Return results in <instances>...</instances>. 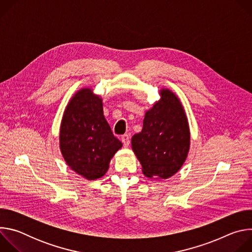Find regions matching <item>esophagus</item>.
Segmentation results:
<instances>
[{
  "mask_svg": "<svg viewBox=\"0 0 252 252\" xmlns=\"http://www.w3.org/2000/svg\"><path fill=\"white\" fill-rule=\"evenodd\" d=\"M122 141H123V143H124V146H125L126 148H127V147L129 146V142H130L129 135H128V134H124V135L122 136Z\"/></svg>",
  "mask_w": 252,
  "mask_h": 252,
  "instance_id": "obj_1",
  "label": "esophagus"
}]
</instances>
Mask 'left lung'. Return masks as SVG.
Wrapping results in <instances>:
<instances>
[{"instance_id": "1", "label": "left lung", "mask_w": 252, "mask_h": 252, "mask_svg": "<svg viewBox=\"0 0 252 252\" xmlns=\"http://www.w3.org/2000/svg\"><path fill=\"white\" fill-rule=\"evenodd\" d=\"M146 112L142 129L131 137V149L149 178L166 179L184 165L190 148V130L185 107L169 89Z\"/></svg>"}]
</instances>
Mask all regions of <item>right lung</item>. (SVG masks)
<instances>
[{
	"instance_id": "1",
	"label": "right lung",
	"mask_w": 252,
	"mask_h": 252,
	"mask_svg": "<svg viewBox=\"0 0 252 252\" xmlns=\"http://www.w3.org/2000/svg\"><path fill=\"white\" fill-rule=\"evenodd\" d=\"M102 98L82 88L67 102L60 126L59 145L68 165L88 181L102 177L123 143L113 134L102 109Z\"/></svg>"
}]
</instances>
